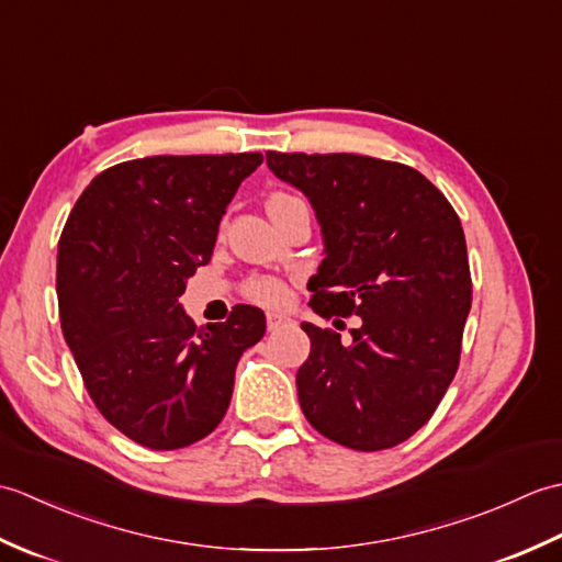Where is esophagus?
I'll list each match as a JSON object with an SVG mask.
<instances>
[{"instance_id": "1", "label": "esophagus", "mask_w": 562, "mask_h": 562, "mask_svg": "<svg viewBox=\"0 0 562 562\" xmlns=\"http://www.w3.org/2000/svg\"><path fill=\"white\" fill-rule=\"evenodd\" d=\"M282 324H288V316H282V314H268V330H278Z\"/></svg>"}]
</instances>
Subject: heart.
Returning <instances> with one entry per match:
<instances>
[{"label": "heart", "mask_w": 562, "mask_h": 562, "mask_svg": "<svg viewBox=\"0 0 562 562\" xmlns=\"http://www.w3.org/2000/svg\"><path fill=\"white\" fill-rule=\"evenodd\" d=\"M292 200H300L290 193H272L268 200V210L272 207H280V205H288ZM246 294L250 300L258 302V304H266V306H278L284 300H288V284L278 278H254L246 284Z\"/></svg>", "instance_id": "b5f03b06"}]
</instances>
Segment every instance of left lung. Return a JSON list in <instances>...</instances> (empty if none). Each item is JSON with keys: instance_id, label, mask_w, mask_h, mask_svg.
<instances>
[{"instance_id": "8db88e82", "label": "left lung", "mask_w": 562, "mask_h": 562, "mask_svg": "<svg viewBox=\"0 0 562 562\" xmlns=\"http://www.w3.org/2000/svg\"><path fill=\"white\" fill-rule=\"evenodd\" d=\"M266 159L308 198L324 234L308 306L324 318H362L350 345L302 324L312 338L296 372L306 420L357 451L396 447L432 417L459 369L471 312L459 214L405 164L302 151Z\"/></svg>"}]
</instances>
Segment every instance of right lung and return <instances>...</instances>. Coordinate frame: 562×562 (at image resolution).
<instances>
[{
    "instance_id": "add662e5",
    "label": "right lung",
    "mask_w": 562,
    "mask_h": 562,
    "mask_svg": "<svg viewBox=\"0 0 562 562\" xmlns=\"http://www.w3.org/2000/svg\"><path fill=\"white\" fill-rule=\"evenodd\" d=\"M260 164V151L123 161L69 212L57 244L63 336L101 415L142 447L207 437L229 408L238 357L266 333L256 306L198 328L178 304Z\"/></svg>"
}]
</instances>
